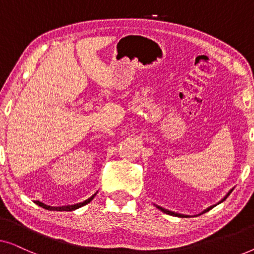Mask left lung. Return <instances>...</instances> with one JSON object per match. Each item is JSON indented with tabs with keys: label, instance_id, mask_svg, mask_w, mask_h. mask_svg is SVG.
<instances>
[{
	"label": "left lung",
	"instance_id": "left-lung-1",
	"mask_svg": "<svg viewBox=\"0 0 254 254\" xmlns=\"http://www.w3.org/2000/svg\"><path fill=\"white\" fill-rule=\"evenodd\" d=\"M231 192H232V190H229V193L227 194V195H225V196L223 197V199H222V200H221L220 202H218V203L223 202V201H224L225 199H227V197H228L229 195H230V193H231ZM218 203H217V204H218ZM213 207H215V206H211V207H209V208H207V209L204 210L203 213H206V211L210 210L211 208H213ZM157 208H158V209H161V210L163 211V213H165V214H169V215H172V216H179V217H189V216H187V215H182V214H177V213H173V211H170V210H168V209H164V208H162V207H159V206H157Z\"/></svg>",
	"mask_w": 254,
	"mask_h": 254
}]
</instances>
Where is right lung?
I'll return each mask as SVG.
<instances>
[{
	"mask_svg": "<svg viewBox=\"0 0 254 254\" xmlns=\"http://www.w3.org/2000/svg\"><path fill=\"white\" fill-rule=\"evenodd\" d=\"M95 195H96V194H93V195H92L91 197H89L88 200L83 201V202H81V203H76V204H72V206H64V207H51V206H47V204H44L43 202H40V201H36V203L38 204V206L43 207V208H45V209H47V210H58V211H72V210L77 209V208H79V207H83V206H84V204H86V203H89L90 201H91V200L93 199V197H95Z\"/></svg>",
	"mask_w": 254,
	"mask_h": 254,
	"instance_id": "obj_1",
	"label": "right lung"
}]
</instances>
